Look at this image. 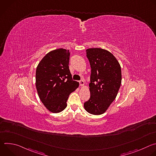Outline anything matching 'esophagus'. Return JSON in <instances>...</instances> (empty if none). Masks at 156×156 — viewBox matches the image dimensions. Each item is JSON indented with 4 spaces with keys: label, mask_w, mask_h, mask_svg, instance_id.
I'll use <instances>...</instances> for the list:
<instances>
[{
    "label": "esophagus",
    "mask_w": 156,
    "mask_h": 156,
    "mask_svg": "<svg viewBox=\"0 0 156 156\" xmlns=\"http://www.w3.org/2000/svg\"><path fill=\"white\" fill-rule=\"evenodd\" d=\"M79 83H80V86H83L84 84V81L83 80H80L79 81Z\"/></svg>",
    "instance_id": "34e87169"
}]
</instances>
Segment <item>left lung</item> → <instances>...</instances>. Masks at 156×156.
I'll list each match as a JSON object with an SVG mask.
<instances>
[{
  "label": "left lung",
  "mask_w": 156,
  "mask_h": 156,
  "mask_svg": "<svg viewBox=\"0 0 156 156\" xmlns=\"http://www.w3.org/2000/svg\"><path fill=\"white\" fill-rule=\"evenodd\" d=\"M86 52L91 68V96L84 107L91 114L101 115L117 95L122 82L121 67L114 55L105 49L91 48Z\"/></svg>",
  "instance_id": "obj_1"
}]
</instances>
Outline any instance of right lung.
Segmentation results:
<instances>
[{
  "label": "right lung",
  "instance_id": "add662e5",
  "mask_svg": "<svg viewBox=\"0 0 156 156\" xmlns=\"http://www.w3.org/2000/svg\"><path fill=\"white\" fill-rule=\"evenodd\" d=\"M70 51L58 49L48 53L38 64L36 86L41 102L49 111L58 113L67 106L70 94L79 86L69 69Z\"/></svg>",
  "mask_w": 156,
  "mask_h": 156
}]
</instances>
